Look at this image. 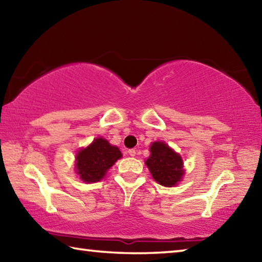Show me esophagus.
Masks as SVG:
<instances>
[{"label": "esophagus", "instance_id": "34e87169", "mask_svg": "<svg viewBox=\"0 0 262 262\" xmlns=\"http://www.w3.org/2000/svg\"><path fill=\"white\" fill-rule=\"evenodd\" d=\"M128 155H129V156H132V157H134L136 155V150L135 149H129V150H128Z\"/></svg>", "mask_w": 262, "mask_h": 262}]
</instances>
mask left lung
<instances>
[{
	"label": "left lung",
	"instance_id": "1",
	"mask_svg": "<svg viewBox=\"0 0 262 262\" xmlns=\"http://www.w3.org/2000/svg\"><path fill=\"white\" fill-rule=\"evenodd\" d=\"M150 155L147 159V166L158 184L166 187L176 186L184 174L183 161L167 144L155 142L150 147Z\"/></svg>",
	"mask_w": 262,
	"mask_h": 262
}]
</instances>
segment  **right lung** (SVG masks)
Returning a JSON list of instances; mask_svg holds the SVG:
<instances>
[{"instance_id": "obj_1", "label": "right lung", "mask_w": 262, "mask_h": 262, "mask_svg": "<svg viewBox=\"0 0 262 262\" xmlns=\"http://www.w3.org/2000/svg\"><path fill=\"white\" fill-rule=\"evenodd\" d=\"M121 156L119 148L99 137L77 154V173L85 183H97Z\"/></svg>"}]
</instances>
